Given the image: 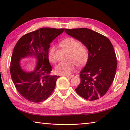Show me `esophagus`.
<instances>
[{"mask_svg": "<svg viewBox=\"0 0 130 130\" xmlns=\"http://www.w3.org/2000/svg\"><path fill=\"white\" fill-rule=\"evenodd\" d=\"M67 77H70V78H72L73 77H74V75H65Z\"/></svg>", "mask_w": 130, "mask_h": 130, "instance_id": "esophagus-1", "label": "esophagus"}]
</instances>
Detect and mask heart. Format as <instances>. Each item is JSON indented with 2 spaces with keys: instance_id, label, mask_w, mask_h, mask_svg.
Here are the masks:
<instances>
[{
  "instance_id": "1",
  "label": "heart",
  "mask_w": 130,
  "mask_h": 130,
  "mask_svg": "<svg viewBox=\"0 0 130 130\" xmlns=\"http://www.w3.org/2000/svg\"><path fill=\"white\" fill-rule=\"evenodd\" d=\"M61 44L69 52V58L73 59L67 61H61L56 66L57 73L61 75H68L74 71L76 62L78 65L85 64L88 58V52L84 46L81 45L79 42L73 38H67L61 42ZM54 45L52 46L49 50V59L52 62H56Z\"/></svg>"
}]
</instances>
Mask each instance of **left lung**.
<instances>
[{
    "mask_svg": "<svg viewBox=\"0 0 130 130\" xmlns=\"http://www.w3.org/2000/svg\"><path fill=\"white\" fill-rule=\"evenodd\" d=\"M68 35L81 42L88 50V58L80 72L81 83L75 91L86 100H95L104 95L115 78L117 62L109 39L87 28L65 29Z\"/></svg>",
    "mask_w": 130,
    "mask_h": 130,
    "instance_id": "obj_1",
    "label": "left lung"
}]
</instances>
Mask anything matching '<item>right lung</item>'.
<instances>
[{"instance_id":"1","label":"right lung","mask_w":130,"mask_h":130,"mask_svg":"<svg viewBox=\"0 0 130 130\" xmlns=\"http://www.w3.org/2000/svg\"><path fill=\"white\" fill-rule=\"evenodd\" d=\"M63 32V28H41L23 36L14 47L10 73L17 91L30 102L39 103L49 98L60 76L50 74L52 67L49 61V49L53 40ZM33 57L37 62L35 69L27 72L21 66L20 60Z\"/></svg>"}]
</instances>
